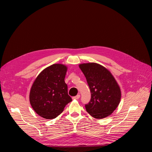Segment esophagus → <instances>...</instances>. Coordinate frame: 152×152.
Masks as SVG:
<instances>
[{"label":"esophagus","mask_w":152,"mask_h":152,"mask_svg":"<svg viewBox=\"0 0 152 152\" xmlns=\"http://www.w3.org/2000/svg\"><path fill=\"white\" fill-rule=\"evenodd\" d=\"M79 98H80V95L78 94V95H76V96L73 97V100H77V99H79Z\"/></svg>","instance_id":"esophagus-1"}]
</instances>
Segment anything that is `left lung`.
<instances>
[{
    "label": "left lung",
    "mask_w": 152,
    "mask_h": 152,
    "mask_svg": "<svg viewBox=\"0 0 152 152\" xmlns=\"http://www.w3.org/2000/svg\"><path fill=\"white\" fill-rule=\"evenodd\" d=\"M89 87L91 99L86 111L97 119L112 113L121 100V90L115 79L105 67L95 63L79 65Z\"/></svg>",
    "instance_id": "obj_1"
}]
</instances>
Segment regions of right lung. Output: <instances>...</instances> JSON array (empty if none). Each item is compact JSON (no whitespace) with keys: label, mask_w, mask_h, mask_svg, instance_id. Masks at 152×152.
<instances>
[{"label":"right lung","mask_w":152,"mask_h":152,"mask_svg":"<svg viewBox=\"0 0 152 152\" xmlns=\"http://www.w3.org/2000/svg\"><path fill=\"white\" fill-rule=\"evenodd\" d=\"M67 67L61 64L44 69L31 87L29 101L36 113L45 119H53L72 101L65 83Z\"/></svg>","instance_id":"add662e5"}]
</instances>
